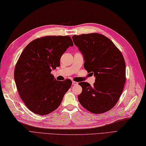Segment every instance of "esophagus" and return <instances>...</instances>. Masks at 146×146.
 Returning <instances> with one entry per match:
<instances>
[{
    "instance_id": "1",
    "label": "esophagus",
    "mask_w": 146,
    "mask_h": 146,
    "mask_svg": "<svg viewBox=\"0 0 146 146\" xmlns=\"http://www.w3.org/2000/svg\"><path fill=\"white\" fill-rule=\"evenodd\" d=\"M72 85H78V82H75V81H72Z\"/></svg>"
}]
</instances>
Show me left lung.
Instances as JSON below:
<instances>
[{
  "instance_id": "1",
  "label": "left lung",
  "mask_w": 146,
  "mask_h": 146,
  "mask_svg": "<svg viewBox=\"0 0 146 146\" xmlns=\"http://www.w3.org/2000/svg\"><path fill=\"white\" fill-rule=\"evenodd\" d=\"M72 40L84 57V68L95 76L91 85L79 84L82 92L80 104L95 114L114 107L121 95L126 82V64L121 52L107 37L97 33L74 35Z\"/></svg>"
}]
</instances>
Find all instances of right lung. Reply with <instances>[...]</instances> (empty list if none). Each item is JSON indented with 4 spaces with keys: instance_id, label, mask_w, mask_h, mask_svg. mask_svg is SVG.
<instances>
[{
    "instance_id": "add662e5",
    "label": "right lung",
    "mask_w": 146,
    "mask_h": 146,
    "mask_svg": "<svg viewBox=\"0 0 146 146\" xmlns=\"http://www.w3.org/2000/svg\"><path fill=\"white\" fill-rule=\"evenodd\" d=\"M69 36H46L35 39L23 49L14 70L17 90L30 111L46 115L61 104L72 81H58L51 74L60 66V59L69 46Z\"/></svg>"
}]
</instances>
